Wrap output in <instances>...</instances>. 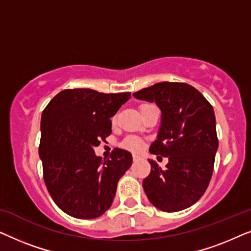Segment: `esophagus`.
<instances>
[{
    "label": "esophagus",
    "instance_id": "esophagus-1",
    "mask_svg": "<svg viewBox=\"0 0 251 251\" xmlns=\"http://www.w3.org/2000/svg\"><path fill=\"white\" fill-rule=\"evenodd\" d=\"M132 159H133V161H137V160H139V156H138V155H136V154H133V155H132Z\"/></svg>",
    "mask_w": 251,
    "mask_h": 251
}]
</instances>
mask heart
<instances>
[{
    "label": "heart",
    "mask_w": 251,
    "mask_h": 251,
    "mask_svg": "<svg viewBox=\"0 0 251 251\" xmlns=\"http://www.w3.org/2000/svg\"><path fill=\"white\" fill-rule=\"evenodd\" d=\"M113 121H115V118L113 119ZM122 146L126 150L132 151V152H139V151L143 149L144 143L142 139L138 138V137L130 136V137H126V138L123 140Z\"/></svg>",
    "instance_id": "obj_1"
}]
</instances>
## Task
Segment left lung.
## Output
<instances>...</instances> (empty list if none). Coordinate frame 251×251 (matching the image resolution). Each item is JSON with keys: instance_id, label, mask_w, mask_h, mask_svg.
I'll return each instance as SVG.
<instances>
[{"instance_id": "obj_1", "label": "left lung", "mask_w": 251, "mask_h": 251, "mask_svg": "<svg viewBox=\"0 0 251 251\" xmlns=\"http://www.w3.org/2000/svg\"><path fill=\"white\" fill-rule=\"evenodd\" d=\"M133 96L160 107L159 136L150 152L169 159L164 169L149 160L144 191L160 210H184L200 200L210 183L218 149L214 108L200 91L181 82H160Z\"/></svg>"}]
</instances>
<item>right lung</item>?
Instances as JSON below:
<instances>
[{"instance_id": "1", "label": "right lung", "mask_w": 251, "mask_h": 251, "mask_svg": "<svg viewBox=\"0 0 251 251\" xmlns=\"http://www.w3.org/2000/svg\"><path fill=\"white\" fill-rule=\"evenodd\" d=\"M129 98L130 92L66 89L42 112L44 183L54 203L72 217L92 219L108 210L119 179L131 166L128 151L114 149L104 161L94 151L111 135V118Z\"/></svg>"}]
</instances>
